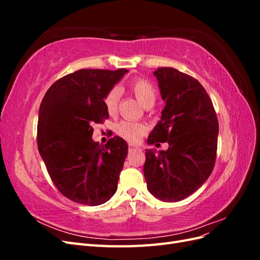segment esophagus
<instances>
[{
  "label": "esophagus",
  "mask_w": 260,
  "mask_h": 260,
  "mask_svg": "<svg viewBox=\"0 0 260 260\" xmlns=\"http://www.w3.org/2000/svg\"><path fill=\"white\" fill-rule=\"evenodd\" d=\"M140 147L139 146H137V145H133V144H129V147H128V149H129V152L131 153V152H135V151H137V149H139Z\"/></svg>",
  "instance_id": "esophagus-1"
}]
</instances>
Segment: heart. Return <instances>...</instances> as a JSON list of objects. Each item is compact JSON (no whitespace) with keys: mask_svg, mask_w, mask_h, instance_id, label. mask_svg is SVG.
<instances>
[{"mask_svg":"<svg viewBox=\"0 0 260 260\" xmlns=\"http://www.w3.org/2000/svg\"><path fill=\"white\" fill-rule=\"evenodd\" d=\"M129 91L144 107H151L157 99V90L155 85L143 78H135L128 83ZM120 100V90L114 86L104 98V105L108 115L114 116L118 111ZM117 132L121 138L131 143H137L146 133V127L143 123L122 120L117 125Z\"/></svg>","mask_w":260,"mask_h":260,"instance_id":"b5f03b06","label":"heart"}]
</instances>
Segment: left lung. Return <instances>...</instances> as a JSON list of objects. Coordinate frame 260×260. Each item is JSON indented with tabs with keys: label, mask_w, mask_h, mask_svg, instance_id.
<instances>
[{
	"label": "left lung",
	"mask_w": 260,
	"mask_h": 260,
	"mask_svg": "<svg viewBox=\"0 0 260 260\" xmlns=\"http://www.w3.org/2000/svg\"><path fill=\"white\" fill-rule=\"evenodd\" d=\"M166 106L147 143L168 142L167 151L146 149L144 177L148 191L164 202L186 199L215 167L219 124L204 86L171 67L154 72Z\"/></svg>",
	"instance_id": "1"
}]
</instances>
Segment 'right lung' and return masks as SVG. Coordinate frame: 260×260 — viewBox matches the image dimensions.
<instances>
[{
    "mask_svg": "<svg viewBox=\"0 0 260 260\" xmlns=\"http://www.w3.org/2000/svg\"><path fill=\"white\" fill-rule=\"evenodd\" d=\"M127 69H80L55 81L39 109L38 148L57 190L78 204L98 206L117 191L128 154L119 137L93 142L94 123L108 118L106 93Z\"/></svg>",
    "mask_w": 260,
    "mask_h": 260,
    "instance_id": "right-lung-1",
    "label": "right lung"
}]
</instances>
